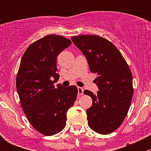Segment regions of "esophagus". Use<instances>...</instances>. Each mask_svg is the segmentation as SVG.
I'll return each mask as SVG.
<instances>
[{
    "label": "esophagus",
    "mask_w": 151,
    "mask_h": 151,
    "mask_svg": "<svg viewBox=\"0 0 151 151\" xmlns=\"http://www.w3.org/2000/svg\"><path fill=\"white\" fill-rule=\"evenodd\" d=\"M77 89H78V96H80L83 95L84 89H83V88H81V87H78V88H77Z\"/></svg>",
    "instance_id": "1"
}]
</instances>
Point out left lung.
<instances>
[{
    "label": "left lung",
    "instance_id": "left-lung-1",
    "mask_svg": "<svg viewBox=\"0 0 151 151\" xmlns=\"http://www.w3.org/2000/svg\"><path fill=\"white\" fill-rule=\"evenodd\" d=\"M71 40L83 52L90 70L96 75V94L85 90L92 98L86 110L89 127L101 134H109L124 121L130 107L133 84L127 63L117 47L107 39L95 35L72 36Z\"/></svg>",
    "mask_w": 151,
    "mask_h": 151
}]
</instances>
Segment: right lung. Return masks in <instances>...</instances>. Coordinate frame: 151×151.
<instances>
[{
    "label": "right lung",
    "instance_id": "right-lung-1",
    "mask_svg": "<svg viewBox=\"0 0 151 151\" xmlns=\"http://www.w3.org/2000/svg\"><path fill=\"white\" fill-rule=\"evenodd\" d=\"M71 44L61 36L48 35L31 44L21 59L16 80L21 106L32 126L45 136L64 129L67 110L77 98L75 85H54L60 77L57 56Z\"/></svg>",
    "mask_w": 151,
    "mask_h": 151
}]
</instances>
